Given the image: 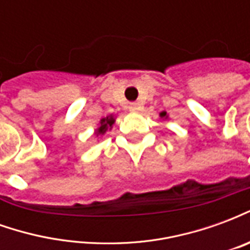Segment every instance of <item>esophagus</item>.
I'll use <instances>...</instances> for the list:
<instances>
[{
	"mask_svg": "<svg viewBox=\"0 0 250 250\" xmlns=\"http://www.w3.org/2000/svg\"><path fill=\"white\" fill-rule=\"evenodd\" d=\"M128 108H130V111H138V109H139V105H138V103H131L130 105H128Z\"/></svg>",
	"mask_w": 250,
	"mask_h": 250,
	"instance_id": "obj_1",
	"label": "esophagus"
}]
</instances>
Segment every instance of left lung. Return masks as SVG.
I'll return each mask as SVG.
<instances>
[{
  "instance_id": "8db88e82",
  "label": "left lung",
  "mask_w": 250,
  "mask_h": 250,
  "mask_svg": "<svg viewBox=\"0 0 250 250\" xmlns=\"http://www.w3.org/2000/svg\"><path fill=\"white\" fill-rule=\"evenodd\" d=\"M161 115H162V116H166V112H162V114H161Z\"/></svg>"
}]
</instances>
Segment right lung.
<instances>
[{
  "label": "right lung",
  "mask_w": 250,
  "mask_h": 250,
  "mask_svg": "<svg viewBox=\"0 0 250 250\" xmlns=\"http://www.w3.org/2000/svg\"><path fill=\"white\" fill-rule=\"evenodd\" d=\"M114 118L112 116H109V118H105V119H102L100 122V127L98 128V135H103L105 131L108 130L111 125H114Z\"/></svg>",
  "instance_id": "add662e5"
}]
</instances>
